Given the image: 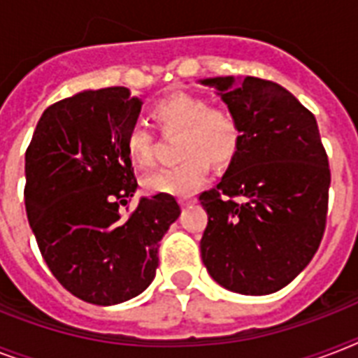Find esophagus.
I'll use <instances>...</instances> for the list:
<instances>
[{
  "instance_id": "1",
  "label": "esophagus",
  "mask_w": 358,
  "mask_h": 358,
  "mask_svg": "<svg viewBox=\"0 0 358 358\" xmlns=\"http://www.w3.org/2000/svg\"><path fill=\"white\" fill-rule=\"evenodd\" d=\"M196 196H182L180 199V206H189V204H195Z\"/></svg>"
}]
</instances>
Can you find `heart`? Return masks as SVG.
I'll return each instance as SVG.
<instances>
[{
	"instance_id": "b5f03b06",
	"label": "heart",
	"mask_w": 358,
	"mask_h": 358,
	"mask_svg": "<svg viewBox=\"0 0 358 358\" xmlns=\"http://www.w3.org/2000/svg\"><path fill=\"white\" fill-rule=\"evenodd\" d=\"M152 117L163 129L182 131L180 154L184 159L146 174L143 187L150 195L187 196L210 176L212 162L229 163L241 145V124L234 111L212 106L206 96L174 92L152 106ZM129 159L148 167L154 163V134L145 124L135 122L126 134Z\"/></svg>"
}]
</instances>
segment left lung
Returning <instances> with one entry per match:
<instances>
[{
    "mask_svg": "<svg viewBox=\"0 0 358 358\" xmlns=\"http://www.w3.org/2000/svg\"><path fill=\"white\" fill-rule=\"evenodd\" d=\"M202 83L217 87L241 124L227 173L199 196L208 213L202 262L230 292L273 294L308 266L327 224L331 169L316 117L273 81Z\"/></svg>",
    "mask_w": 358,
    "mask_h": 358,
    "instance_id": "obj_1",
    "label": "left lung"
}]
</instances>
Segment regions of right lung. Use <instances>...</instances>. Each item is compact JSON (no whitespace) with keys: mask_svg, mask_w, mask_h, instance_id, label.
<instances>
[{"mask_svg":"<svg viewBox=\"0 0 358 358\" xmlns=\"http://www.w3.org/2000/svg\"><path fill=\"white\" fill-rule=\"evenodd\" d=\"M141 103L126 87L64 98L42 113L25 150V212L42 258L64 289L92 305L148 288L159 241L180 215L173 195L120 213L137 189L126 134Z\"/></svg>","mask_w":358,"mask_h":358,"instance_id":"add662e5","label":"right lung"}]
</instances>
